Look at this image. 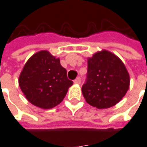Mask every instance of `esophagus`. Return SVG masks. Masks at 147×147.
Listing matches in <instances>:
<instances>
[{
    "instance_id": "1",
    "label": "esophagus",
    "mask_w": 147,
    "mask_h": 147,
    "mask_svg": "<svg viewBox=\"0 0 147 147\" xmlns=\"http://www.w3.org/2000/svg\"><path fill=\"white\" fill-rule=\"evenodd\" d=\"M74 82L75 84H80L81 83V78L78 77V78H77L74 81Z\"/></svg>"
}]
</instances>
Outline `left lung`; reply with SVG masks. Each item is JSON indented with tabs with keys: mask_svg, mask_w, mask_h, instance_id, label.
<instances>
[{
	"mask_svg": "<svg viewBox=\"0 0 147 147\" xmlns=\"http://www.w3.org/2000/svg\"><path fill=\"white\" fill-rule=\"evenodd\" d=\"M129 75L121 59L107 50L88 58L86 81L82 91L87 103L106 109L119 102L129 86Z\"/></svg>",
	"mask_w": 147,
	"mask_h": 147,
	"instance_id": "8db88e82",
	"label": "left lung"
}]
</instances>
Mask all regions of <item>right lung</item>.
<instances>
[{
  "label": "right lung",
  "instance_id": "1",
  "mask_svg": "<svg viewBox=\"0 0 147 147\" xmlns=\"http://www.w3.org/2000/svg\"><path fill=\"white\" fill-rule=\"evenodd\" d=\"M60 59L47 50L36 53L27 61L19 77V86L26 99L42 109L60 104L73 82Z\"/></svg>",
  "mask_w": 147,
  "mask_h": 147
}]
</instances>
